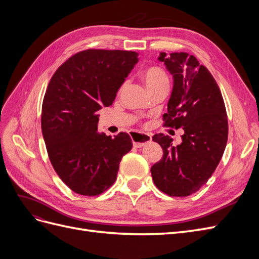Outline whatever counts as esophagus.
Instances as JSON below:
<instances>
[{
  "label": "esophagus",
  "mask_w": 259,
  "mask_h": 259,
  "mask_svg": "<svg viewBox=\"0 0 259 259\" xmlns=\"http://www.w3.org/2000/svg\"><path fill=\"white\" fill-rule=\"evenodd\" d=\"M132 139H133V146L136 148H142L146 144L151 142V135L149 134H144V133H137L134 132L132 133Z\"/></svg>",
  "instance_id": "1"
}]
</instances>
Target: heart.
<instances>
[{"label": "heart", "mask_w": 259, "mask_h": 259, "mask_svg": "<svg viewBox=\"0 0 259 259\" xmlns=\"http://www.w3.org/2000/svg\"><path fill=\"white\" fill-rule=\"evenodd\" d=\"M142 79L148 91L158 88L160 85L168 84V77L162 69L158 67H149L142 72Z\"/></svg>", "instance_id": "heart-1"}]
</instances>
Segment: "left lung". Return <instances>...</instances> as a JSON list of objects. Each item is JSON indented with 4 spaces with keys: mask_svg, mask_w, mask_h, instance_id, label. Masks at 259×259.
Wrapping results in <instances>:
<instances>
[{
    "mask_svg": "<svg viewBox=\"0 0 259 259\" xmlns=\"http://www.w3.org/2000/svg\"><path fill=\"white\" fill-rule=\"evenodd\" d=\"M173 75L174 86L163 114L164 126L183 127V142L155 134L152 140L163 149L153 164L154 185L170 197H188L207 183L224 154L228 120L221 90L207 70L188 53H161L158 58Z\"/></svg>",
    "mask_w": 259,
    "mask_h": 259,
    "instance_id": "obj_1",
    "label": "left lung"
}]
</instances>
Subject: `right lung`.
Returning <instances> with one entry per match:
<instances>
[{
  "instance_id": "obj_1",
  "label": "right lung",
  "mask_w": 259,
  "mask_h": 259,
  "mask_svg": "<svg viewBox=\"0 0 259 259\" xmlns=\"http://www.w3.org/2000/svg\"><path fill=\"white\" fill-rule=\"evenodd\" d=\"M137 56L119 50L82 51L49 83L41 116L46 150L55 171L77 194L94 197L109 189L133 147L126 133L114 137L99 133L98 112L112 105Z\"/></svg>"
}]
</instances>
